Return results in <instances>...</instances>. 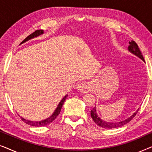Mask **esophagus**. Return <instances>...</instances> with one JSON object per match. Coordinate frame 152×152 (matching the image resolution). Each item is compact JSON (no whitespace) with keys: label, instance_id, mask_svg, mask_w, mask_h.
Here are the masks:
<instances>
[{"label":"esophagus","instance_id":"1","mask_svg":"<svg viewBox=\"0 0 152 152\" xmlns=\"http://www.w3.org/2000/svg\"><path fill=\"white\" fill-rule=\"evenodd\" d=\"M77 89L81 93H87L89 91V86L86 83H81L77 86Z\"/></svg>","mask_w":152,"mask_h":152}]
</instances>
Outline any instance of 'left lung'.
Wrapping results in <instances>:
<instances>
[{"instance_id":"1","label":"left lung","mask_w":152,"mask_h":152,"mask_svg":"<svg viewBox=\"0 0 152 152\" xmlns=\"http://www.w3.org/2000/svg\"><path fill=\"white\" fill-rule=\"evenodd\" d=\"M129 45L128 47V50L131 53H132L133 55H136V57H138V58H140V59H142L143 61L145 62V59L143 58V56L141 53V52L139 49L138 45H137V43L135 42L134 41H129ZM138 109H137V111L132 114V115L129 116V117L126 118V119L124 120H121V121L119 122H107L104 121V120H102L99 117L98 115L97 114V111H96V107H94L93 109L91 111V115L92 119L93 120L95 123H96L97 125H99V126L102 128H105V129H113V128H118V127H120V126L124 125V124H127L129 122H130L133 118L135 117V115H136V113H138Z\"/></svg>"}]
</instances>
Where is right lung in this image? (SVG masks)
<instances>
[{"instance_id":"obj_1","label":"right lung","mask_w":152,"mask_h":152,"mask_svg":"<svg viewBox=\"0 0 152 152\" xmlns=\"http://www.w3.org/2000/svg\"><path fill=\"white\" fill-rule=\"evenodd\" d=\"M43 33H44V31L42 30H36L34 32H33L32 34H31L30 35H29L28 37H26V38L21 43H20V44H22V43H26V41L30 40V39H34V38H35V37L40 36V35L43 34ZM68 97V95H66L65 96L63 97V99H62L60 101L59 104L57 105V108H56V109L55 110V111L53 112V113L52 114V115L50 116V117L46 118V119L41 120V121H31V120L25 119V118H23V117H20V118H21V120L24 122H26V123L28 124H30V125H31V126H44L45 125H48V124L51 123V122H53L54 120H55V118H57L58 115H59V114L60 113V111H61L62 106H63L64 102H65L66 97Z\"/></svg>"}]
</instances>
